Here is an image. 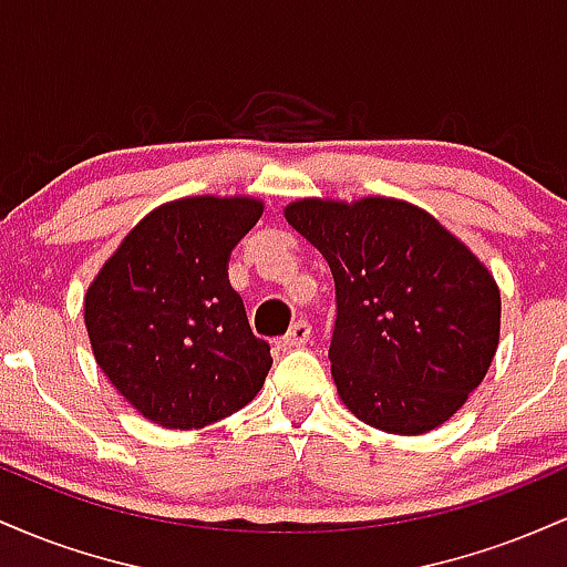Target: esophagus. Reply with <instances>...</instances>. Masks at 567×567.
I'll use <instances>...</instances> for the list:
<instances>
[{
	"instance_id": "esophagus-1",
	"label": "esophagus",
	"mask_w": 567,
	"mask_h": 567,
	"mask_svg": "<svg viewBox=\"0 0 567 567\" xmlns=\"http://www.w3.org/2000/svg\"><path fill=\"white\" fill-rule=\"evenodd\" d=\"M309 338H311V328H309V322H303V320H296L290 324V330L288 333H285V347H306V343H309Z\"/></svg>"
}]
</instances>
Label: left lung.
Here are the masks:
<instances>
[{
	"label": "left lung",
	"mask_w": 567,
	"mask_h": 567,
	"mask_svg": "<svg viewBox=\"0 0 567 567\" xmlns=\"http://www.w3.org/2000/svg\"><path fill=\"white\" fill-rule=\"evenodd\" d=\"M285 218L333 271L328 357L343 405L389 434L445 424L496 354L491 271L437 218L400 199H298Z\"/></svg>",
	"instance_id": "1"
}]
</instances>
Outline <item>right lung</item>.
Listing matches in <instances>:
<instances>
[{
    "label": "right lung",
    "mask_w": 567,
    "mask_h": 567,
    "mask_svg": "<svg viewBox=\"0 0 567 567\" xmlns=\"http://www.w3.org/2000/svg\"><path fill=\"white\" fill-rule=\"evenodd\" d=\"M250 197H186L148 213L84 296L95 362L143 419L202 429L245 408L271 368L229 282L261 218Z\"/></svg>",
    "instance_id": "1"
}]
</instances>
